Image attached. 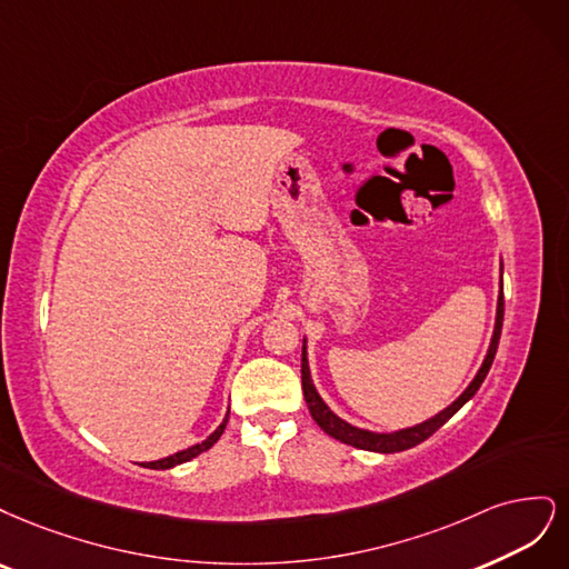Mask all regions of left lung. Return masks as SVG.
<instances>
[{
	"mask_svg": "<svg viewBox=\"0 0 569 569\" xmlns=\"http://www.w3.org/2000/svg\"><path fill=\"white\" fill-rule=\"evenodd\" d=\"M501 326H503V283L499 288V300H497V319H493V333L487 347V355L482 359V366L475 373V378L470 380L468 388L458 395L447 409H442L439 413H435L432 418L423 420V423L411 426V428H401V430H392V432H376V430H366V428H357L352 423H347L345 418H340L331 407L326 405L321 399L315 380H311V371H309V355H307V338H302V392H305V401L307 409L311 413V418L317 420V426L331 435L333 439H340V442L357 447V449H366V451H378V453H397V451H407L442 428L447 420L461 409L466 401H470L475 397V392L480 390V385L485 382L491 361L497 357V347H499V338H501Z\"/></svg>",
	"mask_w": 569,
	"mask_h": 569,
	"instance_id": "left-lung-1",
	"label": "left lung"
}]
</instances>
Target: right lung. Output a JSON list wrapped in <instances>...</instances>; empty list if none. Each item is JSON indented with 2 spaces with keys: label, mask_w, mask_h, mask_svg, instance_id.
Returning a JSON list of instances; mask_svg holds the SVG:
<instances>
[{
  "label": "right lung",
  "mask_w": 569,
  "mask_h": 569,
  "mask_svg": "<svg viewBox=\"0 0 569 569\" xmlns=\"http://www.w3.org/2000/svg\"><path fill=\"white\" fill-rule=\"evenodd\" d=\"M227 423H229V411H227V416H224L222 423H219V426L214 428V432H210V435L203 439V442H198V445H193V447H189V449H181V451H177V453H172V456L158 458V461L146 463L143 468H151V470H168V468H174V466H181V463L191 461V458H196L198 453L208 451V449H210V447L217 442V439L222 437V432H224Z\"/></svg>",
  "instance_id": "add662e5"
}]
</instances>
